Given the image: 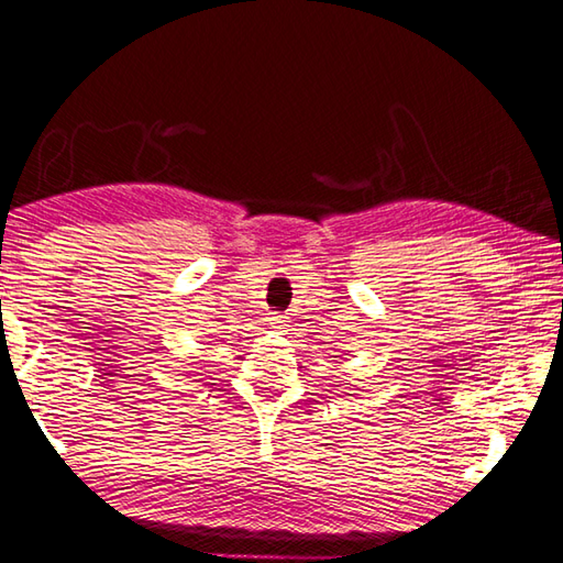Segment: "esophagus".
<instances>
[{
	"label": "esophagus",
	"instance_id": "1",
	"mask_svg": "<svg viewBox=\"0 0 563 563\" xmlns=\"http://www.w3.org/2000/svg\"><path fill=\"white\" fill-rule=\"evenodd\" d=\"M268 321H271L273 329H283L285 327V317H271Z\"/></svg>",
	"mask_w": 563,
	"mask_h": 563
}]
</instances>
